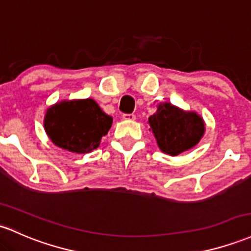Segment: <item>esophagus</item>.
<instances>
[{
    "mask_svg": "<svg viewBox=\"0 0 251 251\" xmlns=\"http://www.w3.org/2000/svg\"><path fill=\"white\" fill-rule=\"evenodd\" d=\"M123 119L126 121H133V120H136V115L134 114H123Z\"/></svg>",
    "mask_w": 251,
    "mask_h": 251,
    "instance_id": "1",
    "label": "esophagus"
}]
</instances>
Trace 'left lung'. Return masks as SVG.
<instances>
[{
    "instance_id": "1",
    "label": "left lung",
    "mask_w": 251,
    "mask_h": 251,
    "mask_svg": "<svg viewBox=\"0 0 251 251\" xmlns=\"http://www.w3.org/2000/svg\"><path fill=\"white\" fill-rule=\"evenodd\" d=\"M149 124L164 153L180 155L194 148L205 133V123L195 112H186L169 102L159 103Z\"/></svg>"
}]
</instances>
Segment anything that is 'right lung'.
<instances>
[{
	"label": "right lung",
	"instance_id": "1",
	"mask_svg": "<svg viewBox=\"0 0 251 251\" xmlns=\"http://www.w3.org/2000/svg\"><path fill=\"white\" fill-rule=\"evenodd\" d=\"M113 123L93 99L68 100L49 107L44 127L54 145L75 153L92 152Z\"/></svg>",
	"mask_w": 251,
	"mask_h": 251
}]
</instances>
